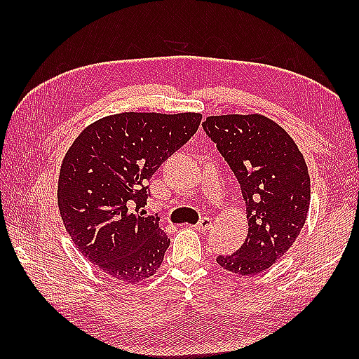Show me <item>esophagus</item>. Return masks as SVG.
Returning a JSON list of instances; mask_svg holds the SVG:
<instances>
[{"instance_id":"34e87169","label":"esophagus","mask_w":359,"mask_h":359,"mask_svg":"<svg viewBox=\"0 0 359 359\" xmlns=\"http://www.w3.org/2000/svg\"><path fill=\"white\" fill-rule=\"evenodd\" d=\"M211 225H212V220L210 217H202L199 222L194 225V228L197 231H207V230H210Z\"/></svg>"}]
</instances>
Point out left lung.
Wrapping results in <instances>:
<instances>
[{
    "label": "left lung",
    "instance_id": "1",
    "mask_svg": "<svg viewBox=\"0 0 359 359\" xmlns=\"http://www.w3.org/2000/svg\"><path fill=\"white\" fill-rule=\"evenodd\" d=\"M202 126L239 180L248 220L242 247L216 261L226 271L253 276L284 256L306 224V160L285 129L261 114L211 116Z\"/></svg>",
    "mask_w": 359,
    "mask_h": 359
}]
</instances>
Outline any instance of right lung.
<instances>
[{
	"label": "right lung",
	"instance_id": "add662e5",
	"mask_svg": "<svg viewBox=\"0 0 359 359\" xmlns=\"http://www.w3.org/2000/svg\"><path fill=\"white\" fill-rule=\"evenodd\" d=\"M201 120L199 112L114 114L86 126L67 149L60 215L80 253L114 279L137 284L162 265L170 239L157 216L139 212L148 199L144 184Z\"/></svg>",
	"mask_w": 359,
	"mask_h": 359
}]
</instances>
